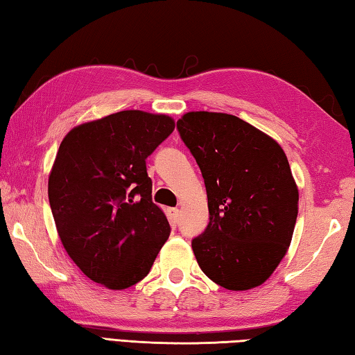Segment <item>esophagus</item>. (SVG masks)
Returning <instances> with one entry per match:
<instances>
[{
  "label": "esophagus",
  "instance_id": "34e87169",
  "mask_svg": "<svg viewBox=\"0 0 355 355\" xmlns=\"http://www.w3.org/2000/svg\"><path fill=\"white\" fill-rule=\"evenodd\" d=\"M169 216H171V222L173 225H178V222H180V209L178 208L169 209Z\"/></svg>",
  "mask_w": 355,
  "mask_h": 355
}]
</instances>
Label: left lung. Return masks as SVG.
<instances>
[{
  "mask_svg": "<svg viewBox=\"0 0 355 355\" xmlns=\"http://www.w3.org/2000/svg\"><path fill=\"white\" fill-rule=\"evenodd\" d=\"M177 130L208 196L209 223L192 239L200 268L228 290L261 286L287 253L298 216V189L284 150L227 113H186Z\"/></svg>",
  "mask_w": 355,
  "mask_h": 355,
  "instance_id": "left-lung-1",
  "label": "left lung"
}]
</instances>
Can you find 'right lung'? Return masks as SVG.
Returning a JSON list of instances; mask_svg holds the SVG:
<instances>
[{
    "instance_id": "right-lung-1",
    "label": "right lung",
    "mask_w": 355,
    "mask_h": 355,
    "mask_svg": "<svg viewBox=\"0 0 355 355\" xmlns=\"http://www.w3.org/2000/svg\"><path fill=\"white\" fill-rule=\"evenodd\" d=\"M175 128L169 116L113 113L71 130L48 183L51 211L71 259L113 290L146 278L171 225L152 202L146 159Z\"/></svg>"
}]
</instances>
